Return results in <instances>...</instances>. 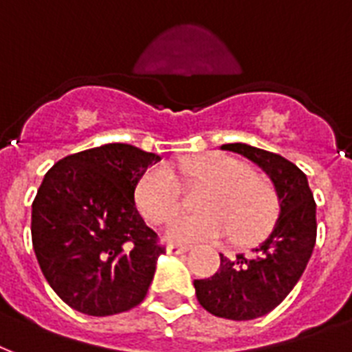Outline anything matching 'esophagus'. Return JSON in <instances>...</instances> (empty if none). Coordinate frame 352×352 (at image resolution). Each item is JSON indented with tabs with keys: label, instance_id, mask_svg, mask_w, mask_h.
I'll return each mask as SVG.
<instances>
[{
	"label": "esophagus",
	"instance_id": "esophagus-1",
	"mask_svg": "<svg viewBox=\"0 0 352 352\" xmlns=\"http://www.w3.org/2000/svg\"><path fill=\"white\" fill-rule=\"evenodd\" d=\"M187 250H189V247H186V245H174V243L166 245V252L168 254H184Z\"/></svg>",
	"mask_w": 352,
	"mask_h": 352
}]
</instances>
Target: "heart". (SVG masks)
I'll return each instance as SVG.
<instances>
[{"instance_id": "heart-1", "label": "heart", "mask_w": 352, "mask_h": 352, "mask_svg": "<svg viewBox=\"0 0 352 352\" xmlns=\"http://www.w3.org/2000/svg\"><path fill=\"white\" fill-rule=\"evenodd\" d=\"M187 179H204L211 187L197 213H179L166 224V239L176 243L211 241L228 236L241 243L258 241L278 215V195L263 176L243 161L224 154L189 157L182 163ZM135 202L150 223H163L182 206V186L165 165L148 168L135 189Z\"/></svg>"}]
</instances>
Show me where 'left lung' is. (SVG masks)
Listing matches in <instances>:
<instances>
[{
  "mask_svg": "<svg viewBox=\"0 0 352 352\" xmlns=\"http://www.w3.org/2000/svg\"><path fill=\"white\" fill-rule=\"evenodd\" d=\"M254 161L273 179L280 198V217L271 236L252 256L221 254V265L210 278L195 280L200 306L232 321H248L274 310L302 276L316 245V200L306 174L295 163L243 142L223 144Z\"/></svg>",
  "mask_w": 352,
  "mask_h": 352,
  "instance_id": "obj_1",
  "label": "left lung"
}]
</instances>
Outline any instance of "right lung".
<instances>
[{
    "label": "right lung",
    "instance_id": "add662e5",
    "mask_svg": "<svg viewBox=\"0 0 352 352\" xmlns=\"http://www.w3.org/2000/svg\"><path fill=\"white\" fill-rule=\"evenodd\" d=\"M160 155L111 142L57 161L33 200L31 239L44 278L66 305L113 316L141 305L165 252L135 208Z\"/></svg>",
    "mask_w": 352,
    "mask_h": 352
}]
</instances>
